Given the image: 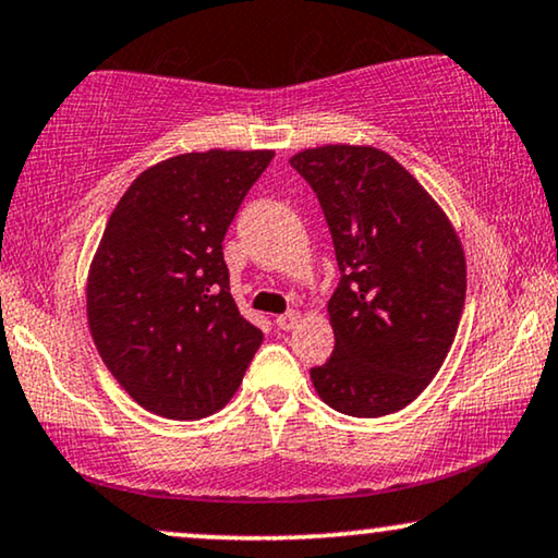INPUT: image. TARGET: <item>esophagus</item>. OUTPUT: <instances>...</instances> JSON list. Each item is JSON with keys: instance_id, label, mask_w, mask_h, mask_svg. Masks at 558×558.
Returning <instances> with one entry per match:
<instances>
[{"instance_id": "esophagus-1", "label": "esophagus", "mask_w": 558, "mask_h": 558, "mask_svg": "<svg viewBox=\"0 0 558 558\" xmlns=\"http://www.w3.org/2000/svg\"><path fill=\"white\" fill-rule=\"evenodd\" d=\"M300 320H302V315L296 313V310H289V313L277 317V328H281V330H294L296 325H300Z\"/></svg>"}]
</instances>
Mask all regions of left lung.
Segmentation results:
<instances>
[{"label":"left lung","instance_id":"left-lung-1","mask_svg":"<svg viewBox=\"0 0 558 558\" xmlns=\"http://www.w3.org/2000/svg\"><path fill=\"white\" fill-rule=\"evenodd\" d=\"M328 220L341 281L328 302L336 349L310 368L325 404L381 417L415 400L448 356L466 300V258L438 202L372 146L289 158Z\"/></svg>","mask_w":558,"mask_h":558}]
</instances>
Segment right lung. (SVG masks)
I'll return each instance as SVG.
<instances>
[{
  "instance_id": "add662e5",
  "label": "right lung",
  "mask_w": 558,
  "mask_h": 558,
  "mask_svg": "<svg viewBox=\"0 0 558 558\" xmlns=\"http://www.w3.org/2000/svg\"><path fill=\"white\" fill-rule=\"evenodd\" d=\"M274 150H205L128 186L86 279L99 356L133 400L171 421L230 402L264 332L238 313L222 241Z\"/></svg>"
}]
</instances>
